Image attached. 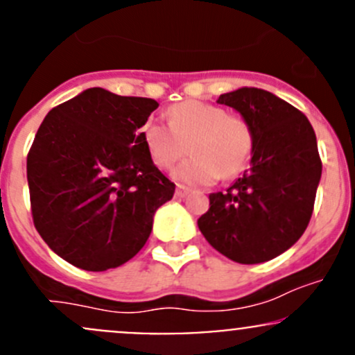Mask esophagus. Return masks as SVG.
Returning <instances> with one entry per match:
<instances>
[{
	"label": "esophagus",
	"mask_w": 355,
	"mask_h": 355,
	"mask_svg": "<svg viewBox=\"0 0 355 355\" xmlns=\"http://www.w3.org/2000/svg\"><path fill=\"white\" fill-rule=\"evenodd\" d=\"M189 192H191V189L187 187V185H184V184H177V191H175V196H177V198H185V196L189 194Z\"/></svg>",
	"instance_id": "34e87169"
}]
</instances>
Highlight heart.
<instances>
[{"label": "heart", "instance_id": "heart-1", "mask_svg": "<svg viewBox=\"0 0 355 355\" xmlns=\"http://www.w3.org/2000/svg\"><path fill=\"white\" fill-rule=\"evenodd\" d=\"M168 114L170 123L149 118L141 127V137L151 159L163 170L173 166L191 146L194 155L177 170L184 182L207 185L220 175L237 177L252 159L256 134L242 114L194 99L177 103Z\"/></svg>", "mask_w": 355, "mask_h": 355}]
</instances>
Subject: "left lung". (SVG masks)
<instances>
[{
  "label": "left lung",
  "mask_w": 355,
  "mask_h": 355,
  "mask_svg": "<svg viewBox=\"0 0 355 355\" xmlns=\"http://www.w3.org/2000/svg\"><path fill=\"white\" fill-rule=\"evenodd\" d=\"M218 103L250 121L256 148L249 170L209 194L199 230L228 259L264 263L295 244L313 216L321 178L316 134L302 111L263 89H237Z\"/></svg>",
  "instance_id": "obj_1"
}]
</instances>
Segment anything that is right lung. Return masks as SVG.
<instances>
[{
    "instance_id": "right-lung-1",
    "label": "right lung",
    "mask_w": 355,
    "mask_h": 355,
    "mask_svg": "<svg viewBox=\"0 0 355 355\" xmlns=\"http://www.w3.org/2000/svg\"><path fill=\"white\" fill-rule=\"evenodd\" d=\"M156 108L92 87L42 120L27 155L32 220L67 263L106 271L148 242L156 209L175 194L141 137Z\"/></svg>"
}]
</instances>
